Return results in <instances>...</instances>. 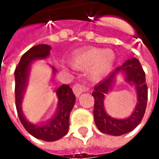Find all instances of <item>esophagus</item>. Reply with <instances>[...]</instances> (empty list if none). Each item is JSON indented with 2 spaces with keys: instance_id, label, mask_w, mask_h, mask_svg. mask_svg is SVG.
<instances>
[{
  "instance_id": "esophagus-1",
  "label": "esophagus",
  "mask_w": 159,
  "mask_h": 159,
  "mask_svg": "<svg viewBox=\"0 0 159 159\" xmlns=\"http://www.w3.org/2000/svg\"><path fill=\"white\" fill-rule=\"evenodd\" d=\"M85 90H88V88H86L84 85H82V84H75L73 86V92L76 97L79 96L80 94L84 92Z\"/></svg>"
}]
</instances>
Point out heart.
Listing matches in <instances>:
<instances>
[{
  "mask_svg": "<svg viewBox=\"0 0 159 159\" xmlns=\"http://www.w3.org/2000/svg\"><path fill=\"white\" fill-rule=\"evenodd\" d=\"M116 59V53L111 49L92 48L76 53L70 59V63L77 69H89L90 79L93 82H99L110 74Z\"/></svg>",
  "mask_w": 159,
  "mask_h": 159,
  "instance_id": "heart-1",
  "label": "heart"
}]
</instances>
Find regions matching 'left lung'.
<instances>
[{
    "label": "left lung",
    "instance_id": "8db88e82",
    "mask_svg": "<svg viewBox=\"0 0 159 159\" xmlns=\"http://www.w3.org/2000/svg\"><path fill=\"white\" fill-rule=\"evenodd\" d=\"M122 74L125 80L135 87L137 94V103L135 110L129 116L123 120L111 117L104 110V97L112 89L116 82L117 76ZM92 95L94 98L93 117L98 129L102 133L118 136L132 131L136 128L143 118L147 102V86L146 74L140 61L132 58L123 63V65L114 70L106 79L94 87Z\"/></svg>",
    "mask_w": 159,
    "mask_h": 159
}]
</instances>
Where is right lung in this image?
Segmentation results:
<instances>
[{
    "instance_id": "add662e5",
    "label": "right lung",
    "mask_w": 159,
    "mask_h": 159,
    "mask_svg": "<svg viewBox=\"0 0 159 159\" xmlns=\"http://www.w3.org/2000/svg\"><path fill=\"white\" fill-rule=\"evenodd\" d=\"M51 47L47 44H40L30 48L21 57L14 71L15 76V104L19 120L28 133L36 139L44 141H55L65 136L69 129L70 113L76 102V96L70 86L63 84L54 89L58 98V107L54 115L47 122L41 123H30L23 112L22 101L25 92L31 64L35 60L45 59L50 55ZM52 75L56 69L52 66Z\"/></svg>"
}]
</instances>
